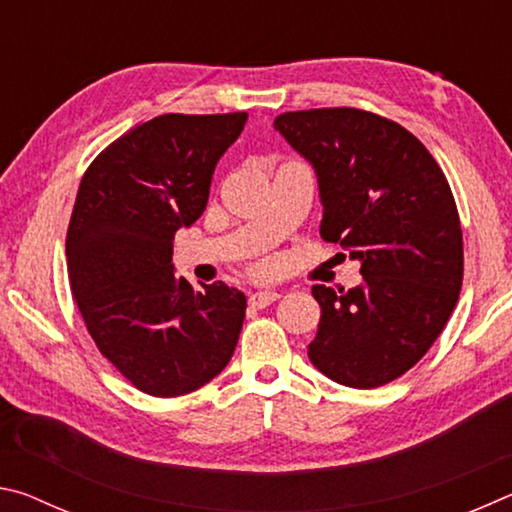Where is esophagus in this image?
Segmentation results:
<instances>
[{
    "instance_id": "obj_1",
    "label": "esophagus",
    "mask_w": 512,
    "mask_h": 512,
    "mask_svg": "<svg viewBox=\"0 0 512 512\" xmlns=\"http://www.w3.org/2000/svg\"><path fill=\"white\" fill-rule=\"evenodd\" d=\"M277 298H280V293H275V291H257L248 298V305L253 309H264L268 305H273Z\"/></svg>"
}]
</instances>
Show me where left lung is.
I'll return each instance as SVG.
<instances>
[{
  "mask_svg": "<svg viewBox=\"0 0 512 512\" xmlns=\"http://www.w3.org/2000/svg\"><path fill=\"white\" fill-rule=\"evenodd\" d=\"M275 131L316 171L320 237L350 250L363 282L316 284L309 359L336 384L377 388L438 339L463 284V232L443 169L413 133L375 112H284Z\"/></svg>",
  "mask_w": 512,
  "mask_h": 512,
  "instance_id": "left-lung-1",
  "label": "left lung"
}]
</instances>
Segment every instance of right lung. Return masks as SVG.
<instances>
[{"instance_id": "1", "label": "right lung", "mask_w": 512, "mask_h": 512, "mask_svg": "<svg viewBox=\"0 0 512 512\" xmlns=\"http://www.w3.org/2000/svg\"><path fill=\"white\" fill-rule=\"evenodd\" d=\"M246 112L160 115L103 149L83 173L67 228V273L99 352L135 388L178 397L228 366L246 296L194 291L173 273V237L203 214L212 173Z\"/></svg>"}]
</instances>
